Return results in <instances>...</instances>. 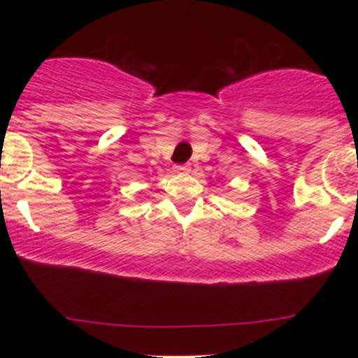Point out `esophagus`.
Returning <instances> with one entry per match:
<instances>
[{
    "instance_id": "esophagus-1",
    "label": "esophagus",
    "mask_w": 358,
    "mask_h": 358,
    "mask_svg": "<svg viewBox=\"0 0 358 358\" xmlns=\"http://www.w3.org/2000/svg\"><path fill=\"white\" fill-rule=\"evenodd\" d=\"M173 169H175V173H178V175H187V173L190 171V166L189 164H176Z\"/></svg>"
}]
</instances>
